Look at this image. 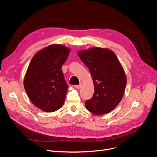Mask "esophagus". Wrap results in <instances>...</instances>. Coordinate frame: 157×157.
<instances>
[{
	"mask_svg": "<svg viewBox=\"0 0 157 157\" xmlns=\"http://www.w3.org/2000/svg\"><path fill=\"white\" fill-rule=\"evenodd\" d=\"M81 86H82V83H80V84H79V85H77V86H76L75 87H76V88H78V89H79V88L81 87Z\"/></svg>",
	"mask_w": 157,
	"mask_h": 157,
	"instance_id": "esophagus-1",
	"label": "esophagus"
}]
</instances>
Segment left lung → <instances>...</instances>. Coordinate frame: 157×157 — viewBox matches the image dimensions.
<instances>
[{
	"instance_id": "left-lung-1",
	"label": "left lung",
	"mask_w": 157,
	"mask_h": 157,
	"mask_svg": "<svg viewBox=\"0 0 157 157\" xmlns=\"http://www.w3.org/2000/svg\"><path fill=\"white\" fill-rule=\"evenodd\" d=\"M78 55L88 67L95 89L92 98L85 101L86 109L98 116L111 112L121 101L127 82L116 55L100 47L81 50Z\"/></svg>"
}]
</instances>
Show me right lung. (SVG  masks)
I'll return each mask as SVG.
<instances>
[{
  "instance_id": "obj_1",
  "label": "right lung",
  "mask_w": 157,
  "mask_h": 157,
  "mask_svg": "<svg viewBox=\"0 0 157 157\" xmlns=\"http://www.w3.org/2000/svg\"><path fill=\"white\" fill-rule=\"evenodd\" d=\"M70 49L53 44L40 50L33 57L24 79V87L35 106L46 112L60 109L65 101L68 85L62 66Z\"/></svg>"
}]
</instances>
